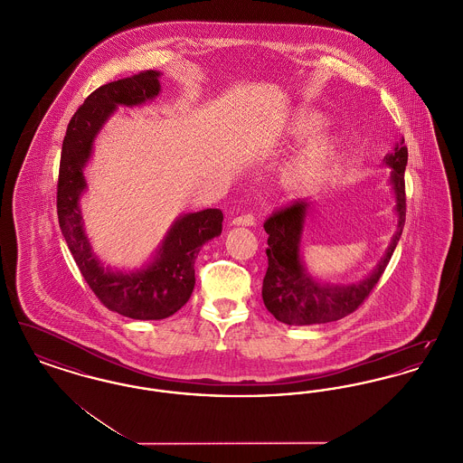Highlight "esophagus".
I'll return each instance as SVG.
<instances>
[{"label":"esophagus","mask_w":463,"mask_h":463,"mask_svg":"<svg viewBox=\"0 0 463 463\" xmlns=\"http://www.w3.org/2000/svg\"><path fill=\"white\" fill-rule=\"evenodd\" d=\"M255 222H257V219L251 213H246V215H240V217L232 219L234 225H242V227H251V225H255Z\"/></svg>","instance_id":"obj_1"}]
</instances>
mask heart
Masks as SVG:
<instances>
[{"label": "heart", "instance_id": "obj_1", "mask_svg": "<svg viewBox=\"0 0 463 463\" xmlns=\"http://www.w3.org/2000/svg\"><path fill=\"white\" fill-rule=\"evenodd\" d=\"M325 118L317 112H302L295 116L291 130L295 135H310L319 130ZM340 151V137L336 133H321L291 163L288 170V182L295 189H307L328 172L331 163Z\"/></svg>", "mask_w": 463, "mask_h": 463}]
</instances>
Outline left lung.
<instances>
[{
    "instance_id": "1",
    "label": "left lung",
    "mask_w": 463,
    "mask_h": 463,
    "mask_svg": "<svg viewBox=\"0 0 463 463\" xmlns=\"http://www.w3.org/2000/svg\"><path fill=\"white\" fill-rule=\"evenodd\" d=\"M383 163L392 168L391 185L396 196L397 229L383 259L374 267L373 272L355 285H325L306 270L300 257V242L310 210L308 201L298 199L274 212L265 221V232L269 234V248L265 253L269 265L262 285V298L267 310L278 321L295 326L331 323L353 314L368 298L389 264L404 227V170L408 163L404 138L383 157Z\"/></svg>"
}]
</instances>
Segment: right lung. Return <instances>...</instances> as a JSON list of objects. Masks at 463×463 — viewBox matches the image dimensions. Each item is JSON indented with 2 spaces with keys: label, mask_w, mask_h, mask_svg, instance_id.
<instances>
[{
  "label": "right lung",
  "mask_w": 463,
  "mask_h": 463,
  "mask_svg": "<svg viewBox=\"0 0 463 463\" xmlns=\"http://www.w3.org/2000/svg\"><path fill=\"white\" fill-rule=\"evenodd\" d=\"M159 71H142L91 91L74 112L62 142L57 215L69 251L91 291L106 307L132 319H165L185 306L194 289V260L201 246L222 232L221 210L208 208L178 217L156 250L155 260L121 272L102 264L83 229L80 198L87 189L83 170L93 140L118 106H140L159 91Z\"/></svg>",
  "instance_id": "add662e5"
}]
</instances>
